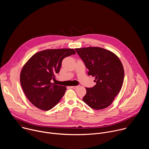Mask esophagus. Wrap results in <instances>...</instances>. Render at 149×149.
<instances>
[{
    "label": "esophagus",
    "mask_w": 149,
    "mask_h": 149,
    "mask_svg": "<svg viewBox=\"0 0 149 149\" xmlns=\"http://www.w3.org/2000/svg\"><path fill=\"white\" fill-rule=\"evenodd\" d=\"M78 87H79V86H72V87H71V88H73V89H76V88H77Z\"/></svg>",
    "instance_id": "34e87169"
}]
</instances>
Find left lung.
I'll use <instances>...</instances> for the list:
<instances>
[{"mask_svg":"<svg viewBox=\"0 0 149 149\" xmlns=\"http://www.w3.org/2000/svg\"><path fill=\"white\" fill-rule=\"evenodd\" d=\"M75 51L88 69V75L95 77L96 84L86 88L83 101L93 109L107 108L123 86L124 71L120 59L112 52L99 47L77 48Z\"/></svg>","mask_w":149,"mask_h":149,"instance_id":"8db88e82","label":"left lung"}]
</instances>
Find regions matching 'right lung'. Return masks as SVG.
Masks as SVG:
<instances>
[{
  "mask_svg": "<svg viewBox=\"0 0 149 149\" xmlns=\"http://www.w3.org/2000/svg\"><path fill=\"white\" fill-rule=\"evenodd\" d=\"M74 54L73 49H47L34 54L25 63L20 81L25 95L35 107L48 111L59 102L67 88L52 81L59 73L63 58Z\"/></svg>",
  "mask_w": 149,
  "mask_h": 149,
  "instance_id": "add662e5",
  "label": "right lung"
}]
</instances>
